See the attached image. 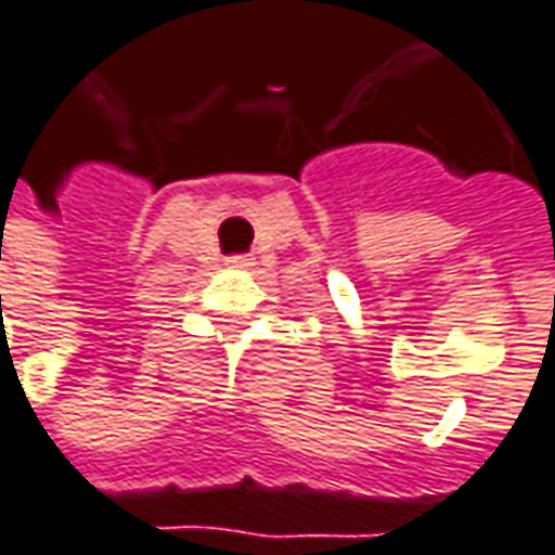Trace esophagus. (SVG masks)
Segmentation results:
<instances>
[{"label": "esophagus", "mask_w": 555, "mask_h": 555, "mask_svg": "<svg viewBox=\"0 0 555 555\" xmlns=\"http://www.w3.org/2000/svg\"><path fill=\"white\" fill-rule=\"evenodd\" d=\"M230 268H253V258H249V256H233V258H230Z\"/></svg>", "instance_id": "obj_1"}]
</instances>
